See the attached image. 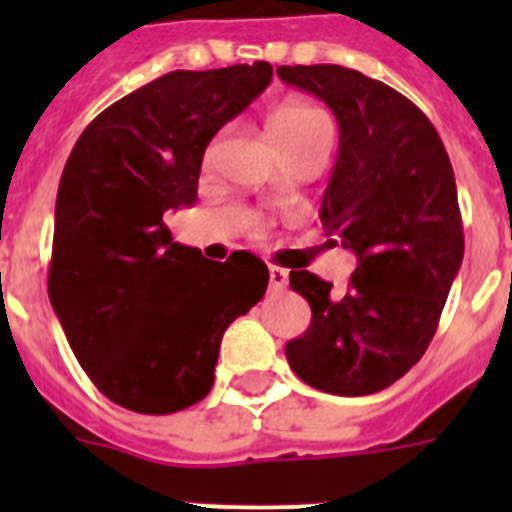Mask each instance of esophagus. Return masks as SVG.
Wrapping results in <instances>:
<instances>
[{
  "label": "esophagus",
  "mask_w": 512,
  "mask_h": 512,
  "mask_svg": "<svg viewBox=\"0 0 512 512\" xmlns=\"http://www.w3.org/2000/svg\"><path fill=\"white\" fill-rule=\"evenodd\" d=\"M287 287V271L279 269V266H271L269 269V289L271 292H282Z\"/></svg>",
  "instance_id": "obj_1"
}]
</instances>
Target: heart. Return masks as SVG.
Here are the masks:
<instances>
[{
    "label": "heart",
    "instance_id": "heart-1",
    "mask_svg": "<svg viewBox=\"0 0 512 512\" xmlns=\"http://www.w3.org/2000/svg\"><path fill=\"white\" fill-rule=\"evenodd\" d=\"M315 128H328L318 110L307 104H284L269 117V135L274 138H287V135L310 133Z\"/></svg>",
    "mask_w": 512,
    "mask_h": 512
}]
</instances>
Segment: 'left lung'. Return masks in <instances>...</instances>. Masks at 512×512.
Returning a JSON list of instances; mask_svg holds the SVG:
<instances>
[{
  "label": "left lung",
  "instance_id": "1",
  "mask_svg": "<svg viewBox=\"0 0 512 512\" xmlns=\"http://www.w3.org/2000/svg\"><path fill=\"white\" fill-rule=\"evenodd\" d=\"M277 74L336 115L341 146L320 220L359 259L346 292L289 271L312 320L287 343V361L315 390L374 395L425 354L461 269L454 169L431 120L382 81L336 63L279 66Z\"/></svg>",
  "mask_w": 512,
  "mask_h": 512
}]
</instances>
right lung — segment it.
Instances as JSON below:
<instances>
[{
  "label": "right lung",
  "instance_id": "add662e5",
  "mask_svg": "<svg viewBox=\"0 0 512 512\" xmlns=\"http://www.w3.org/2000/svg\"><path fill=\"white\" fill-rule=\"evenodd\" d=\"M271 74L256 61L158 76L94 117L63 166L48 297L81 369L120 408L169 415L207 397L225 328L264 297V261L202 259L164 215L197 202L207 143Z\"/></svg>",
  "mask_w": 512,
  "mask_h": 512
}]
</instances>
